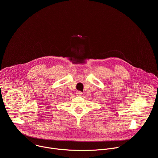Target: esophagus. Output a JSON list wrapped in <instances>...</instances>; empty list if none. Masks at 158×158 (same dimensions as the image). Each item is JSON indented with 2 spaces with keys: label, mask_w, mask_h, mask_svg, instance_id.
<instances>
[{
  "label": "esophagus",
  "mask_w": 158,
  "mask_h": 158,
  "mask_svg": "<svg viewBox=\"0 0 158 158\" xmlns=\"http://www.w3.org/2000/svg\"><path fill=\"white\" fill-rule=\"evenodd\" d=\"M76 94H77V96H82V92H81V91H77Z\"/></svg>",
  "instance_id": "obj_1"
}]
</instances>
